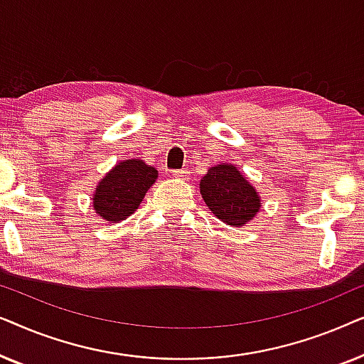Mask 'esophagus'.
<instances>
[{
  "label": "esophagus",
  "instance_id": "34e87169",
  "mask_svg": "<svg viewBox=\"0 0 364 364\" xmlns=\"http://www.w3.org/2000/svg\"><path fill=\"white\" fill-rule=\"evenodd\" d=\"M188 171H186V168H178V171H172V176L176 178H187L188 177Z\"/></svg>",
  "mask_w": 364,
  "mask_h": 364
}]
</instances>
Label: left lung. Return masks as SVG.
<instances>
[{"label":"left lung","mask_w":364,"mask_h":364,"mask_svg":"<svg viewBox=\"0 0 364 364\" xmlns=\"http://www.w3.org/2000/svg\"><path fill=\"white\" fill-rule=\"evenodd\" d=\"M200 193L213 215L232 227H242L260 210L255 187L232 164L208 168L200 181Z\"/></svg>","instance_id":"obj_1"}]
</instances>
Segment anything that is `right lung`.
<instances>
[{
  "label": "right lung",
  "mask_w": 364,
  "mask_h": 364,
  "mask_svg": "<svg viewBox=\"0 0 364 364\" xmlns=\"http://www.w3.org/2000/svg\"><path fill=\"white\" fill-rule=\"evenodd\" d=\"M157 171L141 159H129L111 168L92 193V207L109 223L131 217L157 178Z\"/></svg>",
  "instance_id": "add662e5"
}]
</instances>
